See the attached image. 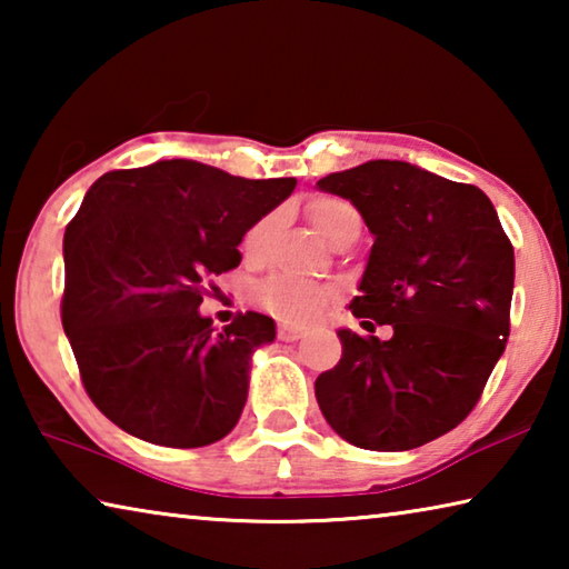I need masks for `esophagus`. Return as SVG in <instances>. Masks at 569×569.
I'll list each match as a JSON object with an SVG mask.
<instances>
[{
    "label": "esophagus",
    "instance_id": "1",
    "mask_svg": "<svg viewBox=\"0 0 569 569\" xmlns=\"http://www.w3.org/2000/svg\"><path fill=\"white\" fill-rule=\"evenodd\" d=\"M306 336V329H296V326H278V339L281 341H298Z\"/></svg>",
    "mask_w": 569,
    "mask_h": 569
}]
</instances>
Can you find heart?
<instances>
[{
    "label": "heart",
    "mask_w": 569,
    "mask_h": 569,
    "mask_svg": "<svg viewBox=\"0 0 569 569\" xmlns=\"http://www.w3.org/2000/svg\"><path fill=\"white\" fill-rule=\"evenodd\" d=\"M306 213H308V220H311L313 230L326 240V243H331L343 228L361 223L356 208L333 196H316L313 200H308ZM271 228H273V216H266L248 230L243 238L246 258H253L261 253ZM258 301H261L266 311L278 316V319L291 321V323H308L313 321L316 316L323 311L326 303L331 301V291L323 286L291 281V278H271V281H266L261 283V288H258Z\"/></svg>",
    "instance_id": "obj_1"
}]
</instances>
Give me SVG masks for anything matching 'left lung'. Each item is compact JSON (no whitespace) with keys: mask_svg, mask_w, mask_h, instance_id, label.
<instances>
[{"mask_svg":"<svg viewBox=\"0 0 569 569\" xmlns=\"http://www.w3.org/2000/svg\"><path fill=\"white\" fill-rule=\"evenodd\" d=\"M351 200L373 246L341 361L316 379V399L341 439L407 451L467 419L509 339L515 248L485 192L401 160H369L319 180Z\"/></svg>","mask_w":569,"mask_h":569,"instance_id":"8db88e82","label":"left lung"}]
</instances>
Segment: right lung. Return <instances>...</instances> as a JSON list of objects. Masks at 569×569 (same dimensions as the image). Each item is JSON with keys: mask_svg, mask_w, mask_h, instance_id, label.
<instances>
[{"mask_svg": "<svg viewBox=\"0 0 569 569\" xmlns=\"http://www.w3.org/2000/svg\"><path fill=\"white\" fill-rule=\"evenodd\" d=\"M293 188L296 178L248 180L196 160L94 180L64 230L62 326L84 391L122 431L196 449L236 427L250 356L276 323L246 311L216 331L198 308L240 263L246 230Z\"/></svg>", "mask_w": 569, "mask_h": 569, "instance_id": "right-lung-1", "label": "right lung"}]
</instances>
